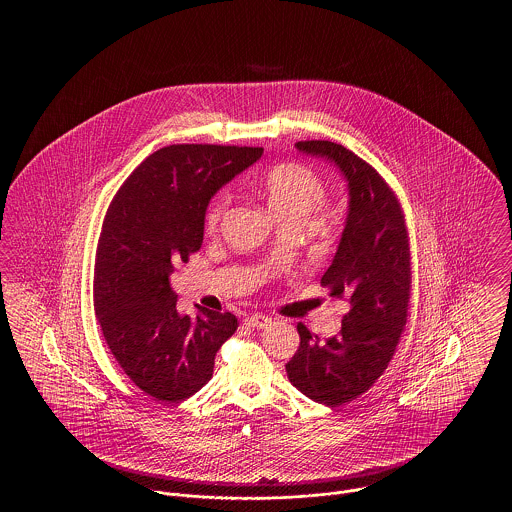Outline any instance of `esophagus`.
<instances>
[{"mask_svg": "<svg viewBox=\"0 0 512 512\" xmlns=\"http://www.w3.org/2000/svg\"><path fill=\"white\" fill-rule=\"evenodd\" d=\"M244 322L249 328H267L272 320L265 315H251V317H245Z\"/></svg>", "mask_w": 512, "mask_h": 512, "instance_id": "obj_1", "label": "esophagus"}]
</instances>
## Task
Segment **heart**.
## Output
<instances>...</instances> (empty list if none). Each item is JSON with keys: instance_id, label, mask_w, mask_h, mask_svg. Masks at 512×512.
I'll return each mask as SVG.
<instances>
[{"instance_id": "b5f03b06", "label": "heart", "mask_w": 512, "mask_h": 512, "mask_svg": "<svg viewBox=\"0 0 512 512\" xmlns=\"http://www.w3.org/2000/svg\"><path fill=\"white\" fill-rule=\"evenodd\" d=\"M263 188L268 207L280 220H307L324 201L326 188L317 172L297 163H284L265 174ZM230 203L226 192L217 195L205 211V228L215 232Z\"/></svg>"}]
</instances>
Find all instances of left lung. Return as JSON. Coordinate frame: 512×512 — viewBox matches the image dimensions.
<instances>
[{"mask_svg": "<svg viewBox=\"0 0 512 512\" xmlns=\"http://www.w3.org/2000/svg\"><path fill=\"white\" fill-rule=\"evenodd\" d=\"M295 147L340 169L349 209L340 245L320 284L347 297L338 336L320 340L301 322L299 349L286 365L297 390L326 407L365 393L390 365L407 324L411 251L401 205L386 180L347 147L307 140Z\"/></svg>", "mask_w": 512, "mask_h": 512, "instance_id": "1", "label": "left lung"}]
</instances>
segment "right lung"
I'll return each mask as SVG.
<instances>
[{"label":"right lung","instance_id":"add662e5","mask_svg":"<svg viewBox=\"0 0 512 512\" xmlns=\"http://www.w3.org/2000/svg\"><path fill=\"white\" fill-rule=\"evenodd\" d=\"M263 147L178 144L157 149L111 201L96 255L94 309L124 374L155 401L180 403L213 376L236 328L232 313L176 311L174 265L203 244L211 197Z\"/></svg>","mask_w":512,"mask_h":512}]
</instances>
